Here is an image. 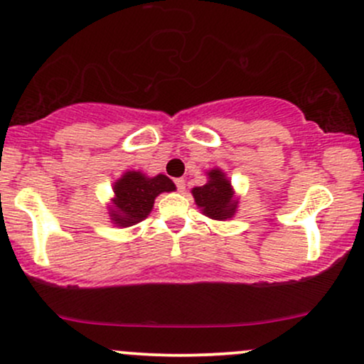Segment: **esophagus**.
I'll use <instances>...</instances> for the list:
<instances>
[{"label":"esophagus","instance_id":"obj_1","mask_svg":"<svg viewBox=\"0 0 364 364\" xmlns=\"http://www.w3.org/2000/svg\"><path fill=\"white\" fill-rule=\"evenodd\" d=\"M174 183H176V188H178L179 191H185V188H186L185 179H183V178H178V179H174Z\"/></svg>","mask_w":364,"mask_h":364}]
</instances>
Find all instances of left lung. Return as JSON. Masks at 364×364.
Here are the masks:
<instances>
[{
    "mask_svg": "<svg viewBox=\"0 0 364 364\" xmlns=\"http://www.w3.org/2000/svg\"><path fill=\"white\" fill-rule=\"evenodd\" d=\"M208 181L203 186L191 190L195 203L203 215L215 220L231 219L236 214L237 200L232 191L231 181L220 169H210L207 173Z\"/></svg>",
    "mask_w": 364,
    "mask_h": 364,
    "instance_id": "obj_1",
    "label": "left lung"
}]
</instances>
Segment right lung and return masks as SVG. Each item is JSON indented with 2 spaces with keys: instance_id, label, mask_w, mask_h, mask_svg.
<instances>
[{
  "instance_id": "add662e5",
  "label": "right lung",
  "mask_w": 364,
  "mask_h": 364,
  "mask_svg": "<svg viewBox=\"0 0 364 364\" xmlns=\"http://www.w3.org/2000/svg\"><path fill=\"white\" fill-rule=\"evenodd\" d=\"M174 190V183L164 174L147 178L140 171H127L112 186L111 220L119 228L141 223L152 210L156 196Z\"/></svg>"
}]
</instances>
